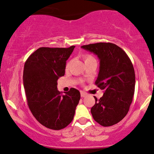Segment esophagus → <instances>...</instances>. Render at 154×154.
<instances>
[{
	"label": "esophagus",
	"mask_w": 154,
	"mask_h": 154,
	"mask_svg": "<svg viewBox=\"0 0 154 154\" xmlns=\"http://www.w3.org/2000/svg\"><path fill=\"white\" fill-rule=\"evenodd\" d=\"M87 96V94L85 92H84V91H81V97H85Z\"/></svg>",
	"instance_id": "1"
}]
</instances>
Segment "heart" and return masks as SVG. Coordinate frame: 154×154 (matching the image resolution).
Masks as SVG:
<instances>
[{
  "label": "heart",
  "instance_id": "b5f03b06",
  "mask_svg": "<svg viewBox=\"0 0 154 154\" xmlns=\"http://www.w3.org/2000/svg\"><path fill=\"white\" fill-rule=\"evenodd\" d=\"M83 59H84V60H85V63H87V62L90 61V60H95L94 58L92 57V56L90 55V54H84ZM70 65H71V62L70 61L67 62V64H66V65H65V69H66V70H68V69H69V67H70Z\"/></svg>",
  "mask_w": 154,
  "mask_h": 154
}]
</instances>
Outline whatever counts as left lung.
Wrapping results in <instances>:
<instances>
[{
    "label": "left lung",
    "mask_w": 154,
    "mask_h": 154,
    "mask_svg": "<svg viewBox=\"0 0 154 154\" xmlns=\"http://www.w3.org/2000/svg\"><path fill=\"white\" fill-rule=\"evenodd\" d=\"M97 54L100 61L95 85L104 92L95 99L91 109L93 118L103 126L117 124L129 110L135 90V72L129 57L122 48L110 42H98L81 47Z\"/></svg>",
    "instance_id": "8db88e82"
}]
</instances>
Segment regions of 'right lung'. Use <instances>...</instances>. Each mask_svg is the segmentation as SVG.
Instances as JSON below:
<instances>
[{
  "mask_svg": "<svg viewBox=\"0 0 154 154\" xmlns=\"http://www.w3.org/2000/svg\"><path fill=\"white\" fill-rule=\"evenodd\" d=\"M75 46L40 48L25 63L23 85L27 102L37 121L48 129L60 130L71 123L80 93L75 88L62 95L57 79L65 75L66 61Z\"/></svg>",
  "mask_w": 154,
  "mask_h": 154,
  "instance_id": "right-lung-1",
  "label": "right lung"
}]
</instances>
